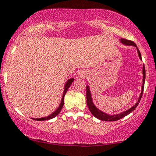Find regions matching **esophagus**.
<instances>
[{
    "instance_id": "obj_1",
    "label": "esophagus",
    "mask_w": 156,
    "mask_h": 156,
    "mask_svg": "<svg viewBox=\"0 0 156 156\" xmlns=\"http://www.w3.org/2000/svg\"><path fill=\"white\" fill-rule=\"evenodd\" d=\"M86 76H87V75H86V73L84 72V71H80V72L78 73V77L80 78H86Z\"/></svg>"
}]
</instances>
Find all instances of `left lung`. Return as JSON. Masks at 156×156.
I'll return each mask as SVG.
<instances>
[{
	"label": "left lung",
	"instance_id": "8db88e82",
	"mask_svg": "<svg viewBox=\"0 0 156 156\" xmlns=\"http://www.w3.org/2000/svg\"><path fill=\"white\" fill-rule=\"evenodd\" d=\"M121 43H123V44L125 45H129V46H134L135 47H136L137 48V46L136 45L134 44V42L132 41L129 40H126V39L124 38H121ZM137 52L139 54V57H140V59H142V57H141V54H140V50L137 48ZM143 83H142V92L140 94V98L138 99V102H136V104L132 107L130 109H129L128 110L126 111L121 112L120 114H117V115H110L106 114L105 112H103L102 111H101L100 110H99L98 108H97L95 107L94 105L92 102V99H91V92H90L89 90V86H86V102H87V105L88 108H89L90 112H91V114L96 117L97 119H98L101 121H118V120L122 119V118L125 117L126 115H129V113H131L132 111H134L135 110V108L138 106L139 102H140L141 100V98L142 97V94H143V91H144V80H145V68H144V65L143 66Z\"/></svg>",
	"mask_w": 156,
	"mask_h": 156
}]
</instances>
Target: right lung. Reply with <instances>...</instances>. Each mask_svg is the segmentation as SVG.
Returning a JSON list of instances; mask_svg holds the SVG:
<instances>
[{
	"label": "right lung",
	"instance_id": "1",
	"mask_svg": "<svg viewBox=\"0 0 156 156\" xmlns=\"http://www.w3.org/2000/svg\"><path fill=\"white\" fill-rule=\"evenodd\" d=\"M73 80H74V78H70V79H69L68 80H67V82L65 86V89H64V92H63V95H62V100H61V103H60L59 108H58L57 110H56L55 111L53 112V113H51L50 115L47 116V117L41 118V119H33L35 120V121H46V120L51 119H53V118L56 117V116H57L58 114L59 113V112L61 111L62 108V107L64 105V97H65V94H66L67 89H68V88L70 86L71 83H73Z\"/></svg>",
	"mask_w": 156,
	"mask_h": 156
}]
</instances>
